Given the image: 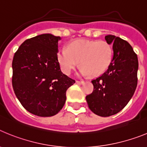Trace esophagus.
Returning <instances> with one entry per match:
<instances>
[{
	"instance_id": "1",
	"label": "esophagus",
	"mask_w": 147,
	"mask_h": 147,
	"mask_svg": "<svg viewBox=\"0 0 147 147\" xmlns=\"http://www.w3.org/2000/svg\"><path fill=\"white\" fill-rule=\"evenodd\" d=\"M76 83H77V84H80V85H82V84H84V83H85V82L84 81H76Z\"/></svg>"
}]
</instances>
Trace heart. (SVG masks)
Instances as JSON below:
<instances>
[{"label": "heart", "instance_id": "b5f03b06", "mask_svg": "<svg viewBox=\"0 0 147 147\" xmlns=\"http://www.w3.org/2000/svg\"><path fill=\"white\" fill-rule=\"evenodd\" d=\"M112 46L105 41L77 40L71 42L67 49L61 48L57 59L61 69L70 74L79 65H82L80 74L98 76L108 69L113 61Z\"/></svg>", "mask_w": 147, "mask_h": 147}]
</instances>
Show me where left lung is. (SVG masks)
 I'll return each instance as SVG.
<instances>
[{"instance_id":"8db88e82","label":"left lung","mask_w":147,"mask_h":147,"mask_svg":"<svg viewBox=\"0 0 147 147\" xmlns=\"http://www.w3.org/2000/svg\"><path fill=\"white\" fill-rule=\"evenodd\" d=\"M113 45V57L108 69L93 80V91L86 96L92 112L108 117L120 112L132 97L137 87L138 61L132 46L114 35L105 36Z\"/></svg>"}]
</instances>
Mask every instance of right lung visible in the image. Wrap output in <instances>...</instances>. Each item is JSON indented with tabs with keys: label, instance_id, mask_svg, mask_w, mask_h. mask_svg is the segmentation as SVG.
<instances>
[{
	"label": "right lung",
	"instance_id": "obj_1",
	"mask_svg": "<svg viewBox=\"0 0 147 147\" xmlns=\"http://www.w3.org/2000/svg\"><path fill=\"white\" fill-rule=\"evenodd\" d=\"M60 37L43 34L26 40L14 55L12 86L17 98L31 113L50 117L62 110L66 90L75 80L61 71L57 59Z\"/></svg>",
	"mask_w": 147,
	"mask_h": 147
}]
</instances>
